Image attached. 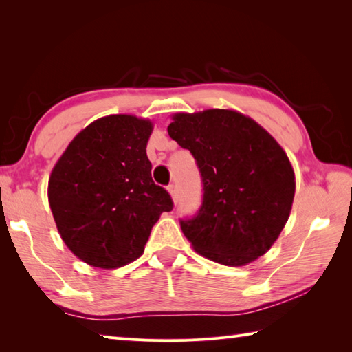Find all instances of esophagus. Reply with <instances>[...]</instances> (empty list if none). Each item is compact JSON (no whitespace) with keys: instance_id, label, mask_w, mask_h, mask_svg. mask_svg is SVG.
<instances>
[{"instance_id":"34e87169","label":"esophagus","mask_w":352,"mask_h":352,"mask_svg":"<svg viewBox=\"0 0 352 352\" xmlns=\"http://www.w3.org/2000/svg\"><path fill=\"white\" fill-rule=\"evenodd\" d=\"M167 191H168V194H170L171 200H173V201L176 203V201H177V186H176L175 184H171V185L167 186Z\"/></svg>"}]
</instances>
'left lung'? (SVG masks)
<instances>
[{
	"label": "left lung",
	"mask_w": 352,
	"mask_h": 352,
	"mask_svg": "<svg viewBox=\"0 0 352 352\" xmlns=\"http://www.w3.org/2000/svg\"><path fill=\"white\" fill-rule=\"evenodd\" d=\"M168 135L197 161L203 203L181 221L196 252L244 267L274 245L291 215L295 173L283 147L252 117L212 108L171 116Z\"/></svg>",
	"instance_id": "1"
}]
</instances>
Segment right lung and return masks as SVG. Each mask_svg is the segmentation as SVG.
Returning a JSON list of instances; mask_svg holds the SVG:
<instances>
[{
    "label": "right lung",
    "instance_id": "right-lung-1",
    "mask_svg": "<svg viewBox=\"0 0 352 352\" xmlns=\"http://www.w3.org/2000/svg\"><path fill=\"white\" fill-rule=\"evenodd\" d=\"M153 123L111 114L78 132L54 166L48 200L67 248L90 267L114 270L138 259L168 192L152 181L146 147Z\"/></svg>",
    "mask_w": 352,
    "mask_h": 352
}]
</instances>
